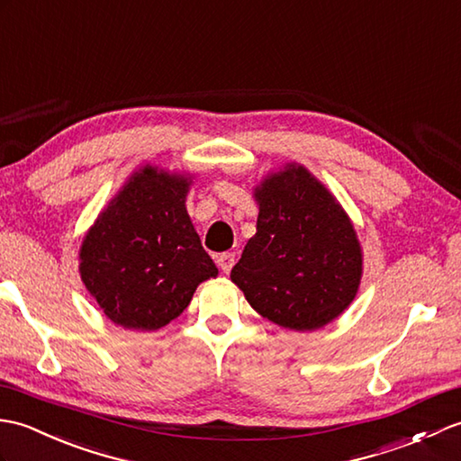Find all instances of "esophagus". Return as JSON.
<instances>
[{"label":"esophagus","mask_w":461,"mask_h":461,"mask_svg":"<svg viewBox=\"0 0 461 461\" xmlns=\"http://www.w3.org/2000/svg\"><path fill=\"white\" fill-rule=\"evenodd\" d=\"M234 262H237V258H234V252H222V254H219V257H217L219 268H221L224 274H229V272L232 270Z\"/></svg>","instance_id":"1"}]
</instances>
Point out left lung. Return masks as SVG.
Returning a JSON list of instances; mask_svg holds the SVG:
<instances>
[{"mask_svg":"<svg viewBox=\"0 0 461 461\" xmlns=\"http://www.w3.org/2000/svg\"><path fill=\"white\" fill-rule=\"evenodd\" d=\"M257 201V234L230 280L270 321L295 331L320 330L359 288L363 260L353 224L302 166L264 179Z\"/></svg>","mask_w":461,"mask_h":461,"instance_id":"1","label":"left lung"}]
</instances>
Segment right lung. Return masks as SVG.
<instances>
[{
    "label": "right lung",
    "mask_w": 461,
    "mask_h": 461,
    "mask_svg": "<svg viewBox=\"0 0 461 461\" xmlns=\"http://www.w3.org/2000/svg\"><path fill=\"white\" fill-rule=\"evenodd\" d=\"M187 189L185 177L144 167L86 234L80 276L116 325L159 330L217 276L187 214Z\"/></svg>",
    "instance_id": "add662e5"
}]
</instances>
